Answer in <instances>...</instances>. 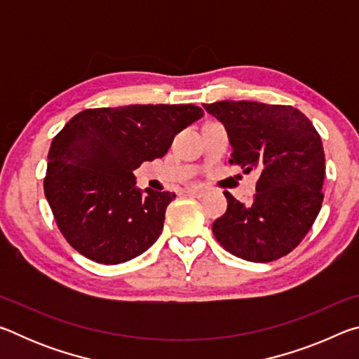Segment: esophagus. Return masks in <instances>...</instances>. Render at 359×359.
<instances>
[{"instance_id": "34e87169", "label": "esophagus", "mask_w": 359, "mask_h": 359, "mask_svg": "<svg viewBox=\"0 0 359 359\" xmlns=\"http://www.w3.org/2000/svg\"><path fill=\"white\" fill-rule=\"evenodd\" d=\"M187 193L190 194V196H194V198H203L204 194H205V188H203V187H191V188H188Z\"/></svg>"}]
</instances>
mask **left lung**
Masks as SVG:
<instances>
[{
  "instance_id": "8db88e82",
  "label": "left lung",
  "mask_w": 359,
  "mask_h": 359,
  "mask_svg": "<svg viewBox=\"0 0 359 359\" xmlns=\"http://www.w3.org/2000/svg\"><path fill=\"white\" fill-rule=\"evenodd\" d=\"M204 109L228 131L229 165L259 172L252 204L224 191L228 209L212 233L242 259L269 263L285 257L306 238L323 203L325 151L318 131L291 106L218 101Z\"/></svg>"
}]
</instances>
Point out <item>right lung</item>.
I'll use <instances>...</instances> for the list:
<instances>
[{
	"label": "right lung",
	"instance_id": "add662e5",
	"mask_svg": "<svg viewBox=\"0 0 359 359\" xmlns=\"http://www.w3.org/2000/svg\"><path fill=\"white\" fill-rule=\"evenodd\" d=\"M204 115L194 104L85 109L53 137L44 194L58 229L85 258L118 264L160 238L174 193H145L133 171L166 155L174 136Z\"/></svg>",
	"mask_w": 359,
	"mask_h": 359
}]
</instances>
